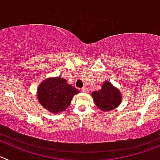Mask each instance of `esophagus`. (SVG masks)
I'll return each instance as SVG.
<instances>
[{"mask_svg": "<svg viewBox=\"0 0 160 160\" xmlns=\"http://www.w3.org/2000/svg\"><path fill=\"white\" fill-rule=\"evenodd\" d=\"M81 92H84V93H88V88H87L86 87L83 88L81 89Z\"/></svg>", "mask_w": 160, "mask_h": 160, "instance_id": "obj_1", "label": "esophagus"}]
</instances>
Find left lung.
<instances>
[{"label": "left lung", "mask_w": 160, "mask_h": 160, "mask_svg": "<svg viewBox=\"0 0 160 160\" xmlns=\"http://www.w3.org/2000/svg\"><path fill=\"white\" fill-rule=\"evenodd\" d=\"M91 95L97 107L104 112L114 110L122 102V93L109 81L103 82L101 90L95 91Z\"/></svg>", "instance_id": "8db88e82"}]
</instances>
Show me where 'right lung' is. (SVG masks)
Instances as JSON below:
<instances>
[{
	"mask_svg": "<svg viewBox=\"0 0 160 160\" xmlns=\"http://www.w3.org/2000/svg\"><path fill=\"white\" fill-rule=\"evenodd\" d=\"M79 92L64 78L50 77L38 85L37 98L43 108L52 114H58L69 107L72 97Z\"/></svg>",
	"mask_w": 160,
	"mask_h": 160,
	"instance_id": "1",
	"label": "right lung"
}]
</instances>
